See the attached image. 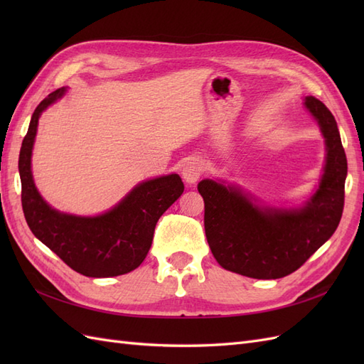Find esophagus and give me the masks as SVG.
<instances>
[{"instance_id": "obj_1", "label": "esophagus", "mask_w": 364, "mask_h": 364, "mask_svg": "<svg viewBox=\"0 0 364 364\" xmlns=\"http://www.w3.org/2000/svg\"><path fill=\"white\" fill-rule=\"evenodd\" d=\"M202 171H203L202 162L197 158H191V159L186 161V164L183 165L182 178L186 183H196L197 181L200 179Z\"/></svg>"}]
</instances>
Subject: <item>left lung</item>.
Returning a JSON list of instances; mask_svg holds the SVG:
<instances>
[{
  "label": "left lung",
  "instance_id": "left-lung-1",
  "mask_svg": "<svg viewBox=\"0 0 364 364\" xmlns=\"http://www.w3.org/2000/svg\"><path fill=\"white\" fill-rule=\"evenodd\" d=\"M304 106L321 127L325 165L314 193L299 206H273L222 179L197 185L205 202V234L223 269L255 279L293 273L331 238L345 203L348 162L340 132L329 109L316 97Z\"/></svg>",
  "mask_w": 364,
  "mask_h": 364
}]
</instances>
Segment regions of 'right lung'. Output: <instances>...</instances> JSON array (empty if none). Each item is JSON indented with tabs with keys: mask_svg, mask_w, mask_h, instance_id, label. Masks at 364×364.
Returning a JSON list of instances; mask_svg holds the SVG:
<instances>
[{
	"mask_svg": "<svg viewBox=\"0 0 364 364\" xmlns=\"http://www.w3.org/2000/svg\"><path fill=\"white\" fill-rule=\"evenodd\" d=\"M65 92L67 87H59L39 103L19 151L24 215L35 237L77 273L90 278L118 277L144 261L159 217L179 199L183 183L176 173L142 181L98 215H75L51 208L33 181L31 155L42 112Z\"/></svg>",
	"mask_w": 364,
	"mask_h": 364,
	"instance_id": "right-lung-1",
	"label": "right lung"
}]
</instances>
